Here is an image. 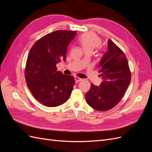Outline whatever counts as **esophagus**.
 Instances as JSON below:
<instances>
[{
    "instance_id": "obj_1",
    "label": "esophagus",
    "mask_w": 152,
    "mask_h": 152,
    "mask_svg": "<svg viewBox=\"0 0 152 152\" xmlns=\"http://www.w3.org/2000/svg\"><path fill=\"white\" fill-rule=\"evenodd\" d=\"M75 82H80L82 80V79H81V78H79L78 77H75Z\"/></svg>"
}]
</instances>
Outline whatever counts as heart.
<instances>
[{"label":"heart","instance_id":"obj_1","mask_svg":"<svg viewBox=\"0 0 152 152\" xmlns=\"http://www.w3.org/2000/svg\"><path fill=\"white\" fill-rule=\"evenodd\" d=\"M101 39L98 36L92 33H86L82 34L79 39V42L84 51L93 50L99 46L101 44Z\"/></svg>","mask_w":152,"mask_h":152}]
</instances>
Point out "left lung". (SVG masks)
<instances>
[{
  "mask_svg": "<svg viewBox=\"0 0 152 152\" xmlns=\"http://www.w3.org/2000/svg\"><path fill=\"white\" fill-rule=\"evenodd\" d=\"M99 68L103 81L99 87L91 84L90 90L86 94V102L96 110L107 111L120 102L131 79L125 54L110 39Z\"/></svg>",
  "mask_w": 152,
  "mask_h": 152,
  "instance_id": "1",
  "label": "left lung"
}]
</instances>
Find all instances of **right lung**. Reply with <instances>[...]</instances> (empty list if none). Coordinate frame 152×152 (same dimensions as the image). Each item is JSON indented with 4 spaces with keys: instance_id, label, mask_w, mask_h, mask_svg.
Wrapping results in <instances>:
<instances>
[{
    "instance_id": "1",
    "label": "right lung",
    "mask_w": 152,
    "mask_h": 152,
    "mask_svg": "<svg viewBox=\"0 0 152 152\" xmlns=\"http://www.w3.org/2000/svg\"><path fill=\"white\" fill-rule=\"evenodd\" d=\"M77 31L57 30L39 39L30 49L25 76L35 98L49 107L65 103L71 95L75 79L57 71L56 64L66 59L67 48Z\"/></svg>"
}]
</instances>
